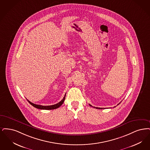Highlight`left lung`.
Here are the masks:
<instances>
[{
  "label": "left lung",
  "instance_id": "8db88e82",
  "mask_svg": "<svg viewBox=\"0 0 150 150\" xmlns=\"http://www.w3.org/2000/svg\"><path fill=\"white\" fill-rule=\"evenodd\" d=\"M119 104H120V103H119ZM119 104H117V105H118ZM90 105V106H92L91 105H90V104H89ZM93 108H96V109H103V108H96H96H95V107H93Z\"/></svg>",
  "mask_w": 150,
  "mask_h": 150
}]
</instances>
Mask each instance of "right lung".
I'll use <instances>...</instances> for the list:
<instances>
[{"label":"right lung","mask_w":150,"mask_h":150,"mask_svg":"<svg viewBox=\"0 0 150 150\" xmlns=\"http://www.w3.org/2000/svg\"><path fill=\"white\" fill-rule=\"evenodd\" d=\"M65 95H64V97L62 100V101H60L59 103L56 104L55 105H49V106H42V105H40L35 104L33 103L30 102L29 100H27V101H28V103L33 105V106H34L35 108H37V109H42V110H52V109H55L58 108L59 107H60L63 104L64 100H65Z\"/></svg>","instance_id":"add662e5"}]
</instances>
